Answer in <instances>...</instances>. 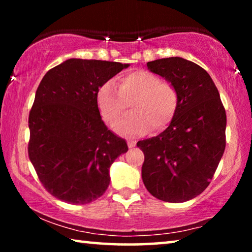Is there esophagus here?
Returning <instances> with one entry per match:
<instances>
[{
	"instance_id": "1",
	"label": "esophagus",
	"mask_w": 252,
	"mask_h": 252,
	"mask_svg": "<svg viewBox=\"0 0 252 252\" xmlns=\"http://www.w3.org/2000/svg\"><path fill=\"white\" fill-rule=\"evenodd\" d=\"M136 144V141H134V140H129L127 141V146H129V148H134Z\"/></svg>"
}]
</instances>
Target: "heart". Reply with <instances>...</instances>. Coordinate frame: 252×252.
Returning a JSON list of instances; mask_svg holds the SVG:
<instances>
[{
    "label": "heart",
    "instance_id": "1",
    "mask_svg": "<svg viewBox=\"0 0 252 252\" xmlns=\"http://www.w3.org/2000/svg\"><path fill=\"white\" fill-rule=\"evenodd\" d=\"M102 118L113 122L130 104L131 112L113 125V130L123 136H135L153 130H163L176 114L178 92L171 83L161 81L149 71L139 70L119 80L118 90L108 82L96 96Z\"/></svg>",
    "mask_w": 252,
    "mask_h": 252
}]
</instances>
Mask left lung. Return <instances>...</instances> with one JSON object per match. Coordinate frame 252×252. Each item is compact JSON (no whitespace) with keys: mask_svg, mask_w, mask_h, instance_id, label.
<instances>
[{"mask_svg":"<svg viewBox=\"0 0 252 252\" xmlns=\"http://www.w3.org/2000/svg\"><path fill=\"white\" fill-rule=\"evenodd\" d=\"M147 66L176 88L178 108L163 132L136 143L144 153L142 180L162 201H189L209 186L223 156L225 111L211 76L195 63L174 57Z\"/></svg>","mask_w":252,"mask_h":252,"instance_id":"obj_1","label":"left lung"}]
</instances>
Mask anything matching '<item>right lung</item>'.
<instances>
[{
    "label": "right lung",
    "instance_id": "1",
    "mask_svg": "<svg viewBox=\"0 0 252 252\" xmlns=\"http://www.w3.org/2000/svg\"><path fill=\"white\" fill-rule=\"evenodd\" d=\"M127 63L69 59L46 72L29 116V157L53 197L72 204L94 201L110 185V167L127 151L108 130L96 96Z\"/></svg>",
    "mask_w": 252,
    "mask_h": 252
}]
</instances>
